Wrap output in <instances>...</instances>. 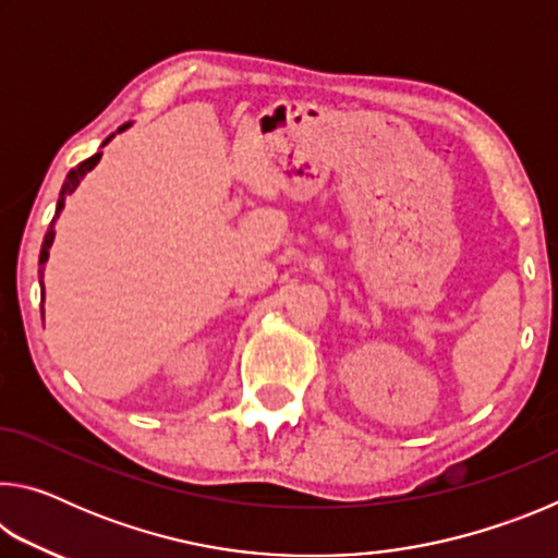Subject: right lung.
Listing matches in <instances>:
<instances>
[{"label":"right lung","mask_w":558,"mask_h":558,"mask_svg":"<svg viewBox=\"0 0 558 558\" xmlns=\"http://www.w3.org/2000/svg\"><path fill=\"white\" fill-rule=\"evenodd\" d=\"M128 125H122L118 132H122L125 130ZM112 140V135L106 140V143L102 145H108ZM100 157H102V153H96L93 157H88L86 162H81L78 167L75 169H71L69 172V177H65V182H63V186H61V196H59V204H56V216H53V221L59 219V214H61V209H63V202H65V196L69 194H73V189L81 184V179L86 177L93 167H96L98 162H100ZM53 221H51V226H49V231H46V235H44V243H41V256H39V266H44L46 260H49V248H51V243H53ZM39 278H44V270H39ZM41 286H44V280H41Z\"/></svg>","instance_id":"1"}]
</instances>
